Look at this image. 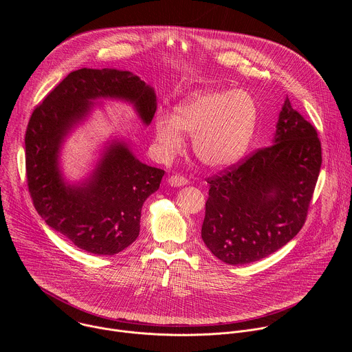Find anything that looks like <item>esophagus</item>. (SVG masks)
Segmentation results:
<instances>
[{
  "label": "esophagus",
  "mask_w": 352,
  "mask_h": 352,
  "mask_svg": "<svg viewBox=\"0 0 352 352\" xmlns=\"http://www.w3.org/2000/svg\"><path fill=\"white\" fill-rule=\"evenodd\" d=\"M168 184L171 185V186H182V185H186L188 184V179L185 178V177H182V175H171L170 178H168Z\"/></svg>",
  "instance_id": "esophagus-1"
}]
</instances>
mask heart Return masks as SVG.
Wrapping results in <instances>:
<instances>
[{
	"label": "heart",
	"mask_w": 352,
	"mask_h": 352,
	"mask_svg": "<svg viewBox=\"0 0 352 352\" xmlns=\"http://www.w3.org/2000/svg\"><path fill=\"white\" fill-rule=\"evenodd\" d=\"M256 118V104L246 91H205L177 104L173 116L160 113L155 135L166 159L182 150V132L193 135L196 159L208 167L221 168L243 156L252 140Z\"/></svg>",
	"instance_id": "heart-1"
}]
</instances>
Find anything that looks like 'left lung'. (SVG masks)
I'll list each match as a JSON object with an SVG mask.
<instances>
[{"mask_svg": "<svg viewBox=\"0 0 352 352\" xmlns=\"http://www.w3.org/2000/svg\"><path fill=\"white\" fill-rule=\"evenodd\" d=\"M320 166L318 131L287 97L274 143L206 178L202 239L210 252L246 265L283 248L305 224Z\"/></svg>", "mask_w": 352, "mask_h": 352, "instance_id": "1", "label": "left lung"}]
</instances>
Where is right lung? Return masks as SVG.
Returning <instances> with one entry per match:
<instances>
[{"mask_svg": "<svg viewBox=\"0 0 352 352\" xmlns=\"http://www.w3.org/2000/svg\"><path fill=\"white\" fill-rule=\"evenodd\" d=\"M98 97L133 103L150 124L156 94L129 71L82 68L61 80L33 110L25 135L26 179L34 209L54 231L94 255H116L139 235L144 200L160 186L164 170L140 163L125 143L111 144L91 178L65 185L57 159L63 138Z\"/></svg>", "mask_w": 352, "mask_h": 352, "instance_id": "right-lung-1", "label": "right lung"}]
</instances>
